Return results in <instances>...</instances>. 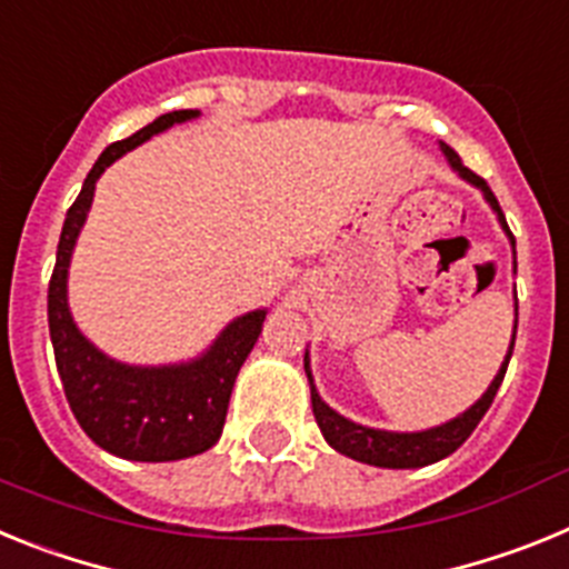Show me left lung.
<instances>
[{"mask_svg": "<svg viewBox=\"0 0 569 569\" xmlns=\"http://www.w3.org/2000/svg\"><path fill=\"white\" fill-rule=\"evenodd\" d=\"M441 153L447 156V164L456 170V173L470 182L472 188H479L481 196H485V202L490 204L496 219H499L501 230L507 233L510 239V248H512V273H516V239H512L510 228L505 222V213L499 208V199L492 196V190L487 188V182L481 176L472 173L470 168H465L450 144L441 142ZM516 328H519V299H516V321H512V336H510V347H507V356L501 361L499 373L496 379L490 381V387L485 390L479 401L472 407H467L465 413H459L456 419L445 421L439 427H430V430H416V433H396V430H379V427H365V425H356V421L345 419L341 413H336L333 407L325 405L316 390V381H313V370H310V356L305 353V373H308L310 381V401H313V416H316V425H319L321 436L328 441L333 450H339L341 456L347 459H356L361 465H373V467H390V470H410V467H427L433 465V461L447 459L450 453H456L470 433L476 430L485 413L490 410L492 399L499 393L501 381H505L507 373V365H510V356H512V345H516Z\"/></svg>", "mask_w": 569, "mask_h": 569, "instance_id": "1", "label": "left lung"}]
</instances>
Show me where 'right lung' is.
<instances>
[{
	"mask_svg": "<svg viewBox=\"0 0 569 569\" xmlns=\"http://www.w3.org/2000/svg\"><path fill=\"white\" fill-rule=\"evenodd\" d=\"M199 110H173L133 136L102 150L82 193L70 204L59 236L57 268L48 288V325L57 370L68 405L84 433L102 450L128 461H179L199 456L219 441L233 381L259 341L268 308L239 316L216 336L202 356L176 365H124L102 353L70 316L68 268L93 204L99 176L128 150L196 119Z\"/></svg>",
	"mask_w": 569,
	"mask_h": 569,
	"instance_id": "add662e5",
	"label": "right lung"
}]
</instances>
